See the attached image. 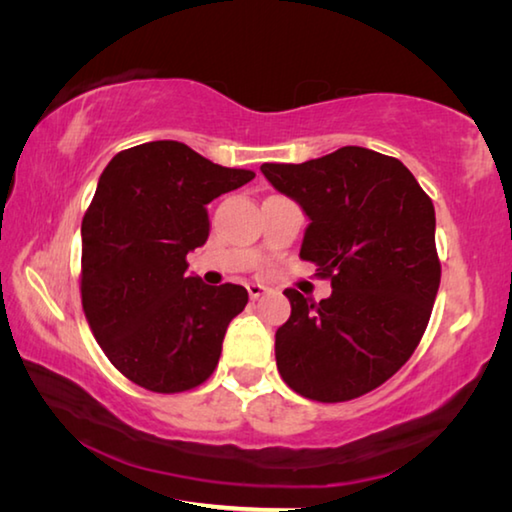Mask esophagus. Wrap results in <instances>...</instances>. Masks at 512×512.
<instances>
[{"mask_svg": "<svg viewBox=\"0 0 512 512\" xmlns=\"http://www.w3.org/2000/svg\"><path fill=\"white\" fill-rule=\"evenodd\" d=\"M246 289H248V296H250V300H257L259 296H264V293H266V287H264V284H257V282H250Z\"/></svg>", "mask_w": 512, "mask_h": 512, "instance_id": "1", "label": "esophagus"}]
</instances>
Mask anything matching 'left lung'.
Here are the masks:
<instances>
[{
    "instance_id": "8db88e82",
    "label": "left lung",
    "mask_w": 512,
    "mask_h": 512,
    "mask_svg": "<svg viewBox=\"0 0 512 512\" xmlns=\"http://www.w3.org/2000/svg\"><path fill=\"white\" fill-rule=\"evenodd\" d=\"M262 173L309 216L300 257L332 280L320 302L284 291L291 316L275 332L277 370L316 402L375 391L418 348L440 287L431 198L400 160L363 146L266 162Z\"/></svg>"
}]
</instances>
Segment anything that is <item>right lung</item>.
Returning a JSON list of instances; mask_svg holds the SVG:
<instances>
[{"label": "right lung", "instance_id": "1", "mask_svg": "<svg viewBox=\"0 0 512 512\" xmlns=\"http://www.w3.org/2000/svg\"><path fill=\"white\" fill-rule=\"evenodd\" d=\"M253 178L173 140L133 146L103 169L81 225V302L94 339L133 384L183 393L214 372L248 291L187 275V253L210 235L205 205Z\"/></svg>", "mask_w": 512, "mask_h": 512}]
</instances>
